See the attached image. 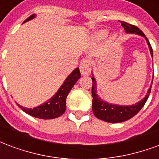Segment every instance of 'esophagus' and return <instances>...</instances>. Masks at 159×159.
Segmentation results:
<instances>
[{
	"label": "esophagus",
	"mask_w": 159,
	"mask_h": 159,
	"mask_svg": "<svg viewBox=\"0 0 159 159\" xmlns=\"http://www.w3.org/2000/svg\"><path fill=\"white\" fill-rule=\"evenodd\" d=\"M90 62L89 59H84L82 60V62L80 64V71L81 74L83 76L89 75L90 73V68H89Z\"/></svg>",
	"instance_id": "obj_1"
}]
</instances>
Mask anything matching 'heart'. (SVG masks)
I'll use <instances>...</instances> for the list:
<instances>
[{"instance_id":"1","label":"heart","mask_w":159,"mask_h":159,"mask_svg":"<svg viewBox=\"0 0 159 159\" xmlns=\"http://www.w3.org/2000/svg\"><path fill=\"white\" fill-rule=\"evenodd\" d=\"M105 35H106V32H105Z\"/></svg>"}]
</instances>
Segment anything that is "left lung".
<instances>
[{"label":"left lung","mask_w":159,"mask_h":159,"mask_svg":"<svg viewBox=\"0 0 159 159\" xmlns=\"http://www.w3.org/2000/svg\"><path fill=\"white\" fill-rule=\"evenodd\" d=\"M121 25L123 26L125 31L129 34H135L140 36H143L147 41V45L150 50V53L152 57V48L150 45V42L148 41L144 33L140 30L136 26L129 25L126 22L120 21ZM92 81H93V87H92V96H93V104H92V110L94 114V116L100 120H103L107 123H122L124 121L130 119L131 117L135 116L140 109L144 107L145 103L147 102V99L149 97L151 93V88L152 85V82L151 83V86L149 89L147 90V93L146 96L137 103L130 105V106H122L117 104L108 103L107 101L103 100L97 93V83L94 76L92 74ZM153 79V77H152Z\"/></svg>","instance_id":"left-lung-1"}]
</instances>
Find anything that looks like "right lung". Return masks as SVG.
<instances>
[{"label":"right lung","instance_id":"1","mask_svg":"<svg viewBox=\"0 0 159 159\" xmlns=\"http://www.w3.org/2000/svg\"><path fill=\"white\" fill-rule=\"evenodd\" d=\"M36 17V14H32L28 19H25L24 23L35 19ZM80 77H81V73L79 68H76L66 77L64 83L60 86L55 94L52 98H50L48 101H46L38 107L34 108H27L20 106L18 103L17 104L25 112L34 117H37L41 119H52L59 117L66 111L67 95L69 94L70 91L71 90L78 79H80Z\"/></svg>","mask_w":159,"mask_h":159}]
</instances>
